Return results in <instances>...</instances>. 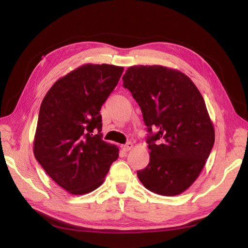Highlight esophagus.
<instances>
[{"instance_id": "1", "label": "esophagus", "mask_w": 248, "mask_h": 248, "mask_svg": "<svg viewBox=\"0 0 248 248\" xmlns=\"http://www.w3.org/2000/svg\"><path fill=\"white\" fill-rule=\"evenodd\" d=\"M133 148V144L131 143V141H129V143H127L125 145H123L121 146V149H123L124 151H129Z\"/></svg>"}]
</instances>
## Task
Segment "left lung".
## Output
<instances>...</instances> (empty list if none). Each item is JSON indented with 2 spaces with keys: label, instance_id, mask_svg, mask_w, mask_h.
Returning <instances> with one entry per match:
<instances>
[{
  "label": "left lung",
  "instance_id": "1",
  "mask_svg": "<svg viewBox=\"0 0 248 248\" xmlns=\"http://www.w3.org/2000/svg\"><path fill=\"white\" fill-rule=\"evenodd\" d=\"M123 82L139 103L149 133V164L138 171L139 179L155 194L183 193L202 172L214 144L202 93L184 73L157 65L130 67Z\"/></svg>",
  "mask_w": 248,
  "mask_h": 248
}]
</instances>
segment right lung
I'll use <instances>...</instances> for the list:
<instances>
[{"label":"right lung","mask_w":248,"mask_h":248,"mask_svg":"<svg viewBox=\"0 0 248 248\" xmlns=\"http://www.w3.org/2000/svg\"><path fill=\"white\" fill-rule=\"evenodd\" d=\"M124 68L86 64L57 80L40 105L34 155L67 192L83 195L99 187L119 149L102 140V104Z\"/></svg>","instance_id":"add662e5"}]
</instances>
